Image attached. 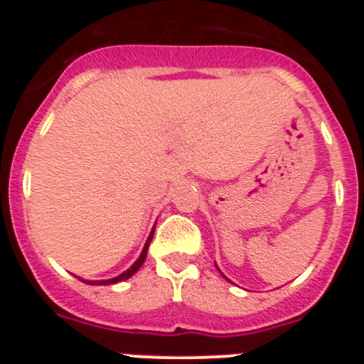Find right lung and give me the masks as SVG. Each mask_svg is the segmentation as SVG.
Masks as SVG:
<instances>
[{
    "label": "right lung",
    "mask_w": 364,
    "mask_h": 364,
    "mask_svg": "<svg viewBox=\"0 0 364 364\" xmlns=\"http://www.w3.org/2000/svg\"><path fill=\"white\" fill-rule=\"evenodd\" d=\"M153 233H154V230L151 231L149 239H147L146 246H144V250H142V253H140V257H138V260H136V262H134L133 266H131L129 269H127V272L120 273V275H118V277H114V279H107V281H83V282H85V284H98V286H105V284H117V282L124 281V279H129V277H133L134 273H136L138 269H140V266L144 264V260H146V255H147V247H149V242H151V239H153Z\"/></svg>",
    "instance_id": "1"
}]
</instances>
